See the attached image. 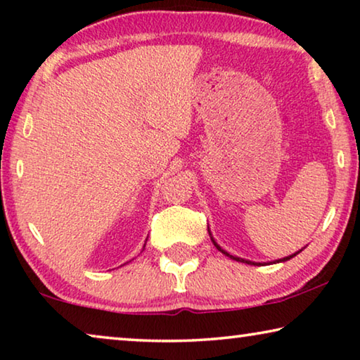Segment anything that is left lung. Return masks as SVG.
Segmentation results:
<instances>
[{
    "label": "left lung",
    "instance_id": "8db88e82",
    "mask_svg": "<svg viewBox=\"0 0 360 360\" xmlns=\"http://www.w3.org/2000/svg\"><path fill=\"white\" fill-rule=\"evenodd\" d=\"M212 243H214V240H212ZM214 246H216V248L219 249V251H221L222 254H225V255H229V257H230V259H233V260H236V262H245V264H252V265H255V264H254V262H249V260H245V259H240V257H233V255H230L229 252H225V251H224V249H221V248H219V246L216 245V243H214ZM297 254H298V252H295V254H292V255H289V257H284V259H281V260H278V262H284V260H289V259H292V257H294V255H297ZM259 265H260V264H259Z\"/></svg>",
    "mask_w": 360,
    "mask_h": 360
}]
</instances>
